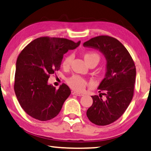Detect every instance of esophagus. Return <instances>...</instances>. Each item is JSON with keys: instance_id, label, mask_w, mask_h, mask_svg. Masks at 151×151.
Returning a JSON list of instances; mask_svg holds the SVG:
<instances>
[{"instance_id": "obj_1", "label": "esophagus", "mask_w": 151, "mask_h": 151, "mask_svg": "<svg viewBox=\"0 0 151 151\" xmlns=\"http://www.w3.org/2000/svg\"><path fill=\"white\" fill-rule=\"evenodd\" d=\"M72 94L74 95H76V96H83V94L82 93H80V92H72Z\"/></svg>"}]
</instances>
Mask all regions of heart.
<instances>
[{
    "label": "heart",
    "instance_id": "obj_1",
    "mask_svg": "<svg viewBox=\"0 0 151 151\" xmlns=\"http://www.w3.org/2000/svg\"><path fill=\"white\" fill-rule=\"evenodd\" d=\"M84 59L87 62L88 64H90L92 62H96V64L99 63L100 61V56L97 53L94 52H86L84 55ZM73 55H68L64 58L63 61L62 63V65L65 69H68L71 65V62L73 61ZM67 83L69 85V86L74 90H76L78 92H82L83 90L88 85V82L84 78L81 77L78 75H73L71 77L67 79Z\"/></svg>",
    "mask_w": 151,
    "mask_h": 151
}]
</instances>
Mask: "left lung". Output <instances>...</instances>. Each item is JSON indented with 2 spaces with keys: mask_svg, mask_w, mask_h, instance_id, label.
I'll use <instances>...</instances> for the list:
<instances>
[{
  "mask_svg": "<svg viewBox=\"0 0 151 151\" xmlns=\"http://www.w3.org/2000/svg\"><path fill=\"white\" fill-rule=\"evenodd\" d=\"M103 53L106 59L105 78L99 89L105 93L92 96V105L87 110L89 120L97 126H106L117 120L128 107L134 96L136 66L126 47L109 36H99L83 43Z\"/></svg>",
  "mask_w": 151,
  "mask_h": 151,
  "instance_id": "1",
  "label": "left lung"
}]
</instances>
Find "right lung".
I'll list each match as a JSON object with an SVG mask.
<instances>
[{"label":"right lung","mask_w":151,"mask_h":151,"mask_svg":"<svg viewBox=\"0 0 151 151\" xmlns=\"http://www.w3.org/2000/svg\"><path fill=\"white\" fill-rule=\"evenodd\" d=\"M80 44V41L44 36L22 50L16 63L14 90L27 114L40 121H48L59 114L71 90L64 83L56 89L48 84V80L60 69L65 53Z\"/></svg>","instance_id":"right-lung-1"}]
</instances>
